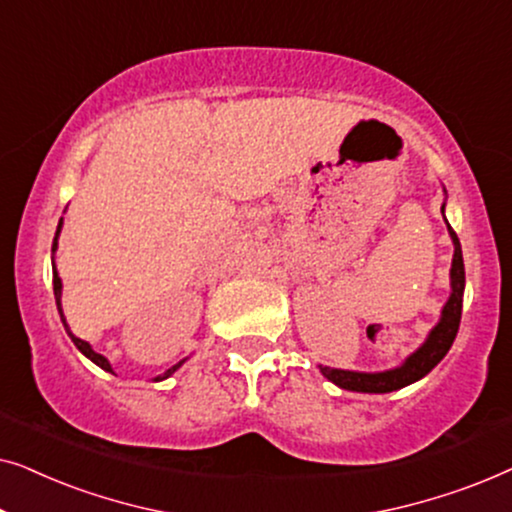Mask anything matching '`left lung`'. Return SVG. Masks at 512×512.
<instances>
[{
  "label": "left lung",
  "instance_id": "obj_1",
  "mask_svg": "<svg viewBox=\"0 0 512 512\" xmlns=\"http://www.w3.org/2000/svg\"><path fill=\"white\" fill-rule=\"evenodd\" d=\"M445 209V207H443ZM450 228V226H447ZM452 242H454V258H452V296L443 307V317L440 324L433 328L429 340L403 363L401 368L387 370V373H354V370H338L321 366V373L328 377L333 384L349 391H366V394H389L408 384L422 380L426 373H431L445 354L450 352L454 338H457L459 321H461V303H464V286H466V272H464V256H461L459 237L450 228Z\"/></svg>",
  "mask_w": 512,
  "mask_h": 512
}]
</instances>
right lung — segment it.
<instances>
[{
	"label": "right lung",
	"mask_w": 512,
	"mask_h": 512,
	"mask_svg": "<svg viewBox=\"0 0 512 512\" xmlns=\"http://www.w3.org/2000/svg\"><path fill=\"white\" fill-rule=\"evenodd\" d=\"M60 228H62V219H60V223H58V230H55V240H53V254H55V249H58V233H60ZM53 291H55V303H58V312H60V319H62V324H65V328H67V333H69V338H72V342L76 347H79V352L81 354H86L90 361L93 363H97V366L100 368H104V370H109V373H114V370H111V366H109V361L104 359L102 354H97V352H93V347L88 345L86 340H81V338H76V335L69 331V326H67V321H65V314H62V307H60V293H62V282H60V277H58V270H55V261H53ZM181 366V363H177V366H172L170 370H167L165 375H160L158 380H165V377H170L174 370H177Z\"/></svg>",
	"instance_id": "right-lung-1"
}]
</instances>
